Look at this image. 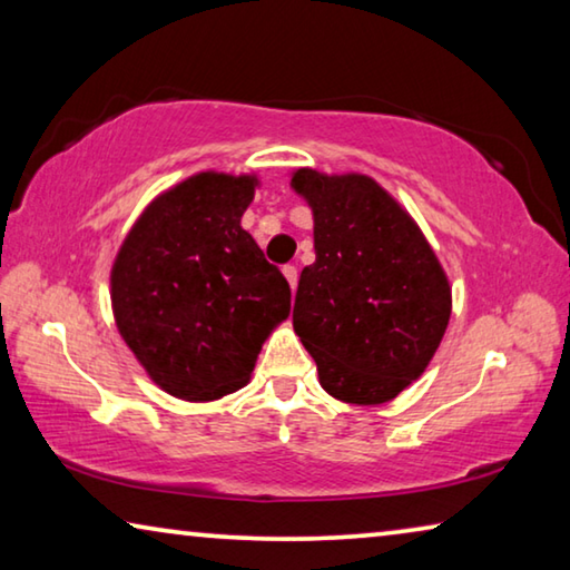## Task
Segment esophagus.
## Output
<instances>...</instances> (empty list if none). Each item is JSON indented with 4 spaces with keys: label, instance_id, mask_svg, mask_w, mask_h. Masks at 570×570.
Here are the masks:
<instances>
[{
    "label": "esophagus",
    "instance_id": "esophagus-1",
    "mask_svg": "<svg viewBox=\"0 0 570 570\" xmlns=\"http://www.w3.org/2000/svg\"><path fill=\"white\" fill-rule=\"evenodd\" d=\"M284 276H286L288 286H292L294 292H296V284H298V272H296V266H292V264L284 266Z\"/></svg>",
    "mask_w": 570,
    "mask_h": 570
}]
</instances>
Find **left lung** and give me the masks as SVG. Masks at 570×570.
Here are the masks:
<instances>
[{
  "mask_svg": "<svg viewBox=\"0 0 570 570\" xmlns=\"http://www.w3.org/2000/svg\"><path fill=\"white\" fill-rule=\"evenodd\" d=\"M292 186L312 206L316 250L296 288L298 340L332 397L390 402L438 352L452 308L448 276L377 180L298 168Z\"/></svg>",
  "mask_w": 570,
  "mask_h": 570,
  "instance_id": "1",
  "label": "left lung"
}]
</instances>
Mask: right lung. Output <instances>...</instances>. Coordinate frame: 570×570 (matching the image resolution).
<instances>
[{"label": "right lung", "instance_id": "1", "mask_svg": "<svg viewBox=\"0 0 570 570\" xmlns=\"http://www.w3.org/2000/svg\"><path fill=\"white\" fill-rule=\"evenodd\" d=\"M256 178L198 173L158 196L112 266L125 344L173 397L218 400L254 372L292 308L284 274L240 228Z\"/></svg>", "mask_w": 570, "mask_h": 570}]
</instances>
